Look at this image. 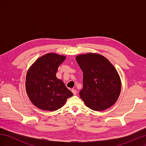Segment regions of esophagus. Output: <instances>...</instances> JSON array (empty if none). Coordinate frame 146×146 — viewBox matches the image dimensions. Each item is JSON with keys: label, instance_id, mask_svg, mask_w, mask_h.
<instances>
[{"label": "esophagus", "instance_id": "obj_1", "mask_svg": "<svg viewBox=\"0 0 146 146\" xmlns=\"http://www.w3.org/2000/svg\"><path fill=\"white\" fill-rule=\"evenodd\" d=\"M72 93L74 94V95H76V94H77V91L76 90H72Z\"/></svg>", "mask_w": 146, "mask_h": 146}]
</instances>
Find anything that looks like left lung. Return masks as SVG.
I'll return each instance as SVG.
<instances>
[{
	"mask_svg": "<svg viewBox=\"0 0 146 146\" xmlns=\"http://www.w3.org/2000/svg\"><path fill=\"white\" fill-rule=\"evenodd\" d=\"M76 60L83 72L81 99L94 111L110 108L117 100L121 89L116 69L105 57L97 54L78 55Z\"/></svg>",
	"mask_w": 146,
	"mask_h": 146,
	"instance_id": "1",
	"label": "left lung"
}]
</instances>
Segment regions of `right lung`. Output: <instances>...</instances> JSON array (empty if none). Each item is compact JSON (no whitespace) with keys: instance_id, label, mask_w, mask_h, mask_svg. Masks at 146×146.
Here are the masks:
<instances>
[{"instance_id":"add662e5","label":"right lung","mask_w":146,"mask_h":146,"mask_svg":"<svg viewBox=\"0 0 146 146\" xmlns=\"http://www.w3.org/2000/svg\"><path fill=\"white\" fill-rule=\"evenodd\" d=\"M66 57L47 54L38 58L31 66L26 76V91L31 102L36 107L54 111L64 105L73 93L63 81L57 78L59 66Z\"/></svg>"}]
</instances>
